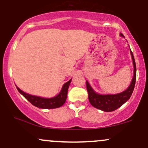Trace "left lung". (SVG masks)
<instances>
[{"label":"left lung","instance_id":"1","mask_svg":"<svg viewBox=\"0 0 148 148\" xmlns=\"http://www.w3.org/2000/svg\"><path fill=\"white\" fill-rule=\"evenodd\" d=\"M121 36H124L121 34ZM131 54L132 57L133 63H134V75L131 84L125 91L118 94H114V95H100L94 91L88 82H86V88L88 94V100L92 107L103 110L104 112H112L120 108L130 98V97L132 95L133 91H134L136 80V62H135L134 55H133L131 50Z\"/></svg>","mask_w":148,"mask_h":148}]
</instances>
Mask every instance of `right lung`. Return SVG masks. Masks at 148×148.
Instances as JSON below:
<instances>
[{
  "mask_svg": "<svg viewBox=\"0 0 148 148\" xmlns=\"http://www.w3.org/2000/svg\"><path fill=\"white\" fill-rule=\"evenodd\" d=\"M71 81V79L65 83L63 85L60 92L57 96L52 98H40V97L34 96V95H29V94L23 92L18 87H17V89L29 102H30L32 105L37 108L42 109H54L60 108L65 103L66 96H67L68 88H69Z\"/></svg>",
  "mask_w": 148,
  "mask_h": 148,
  "instance_id": "1",
  "label": "right lung"
}]
</instances>
